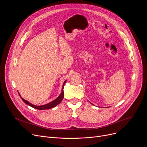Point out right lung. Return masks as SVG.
Wrapping results in <instances>:
<instances>
[{"instance_id": "right-lung-1", "label": "right lung", "mask_w": 147, "mask_h": 147, "mask_svg": "<svg viewBox=\"0 0 147 147\" xmlns=\"http://www.w3.org/2000/svg\"><path fill=\"white\" fill-rule=\"evenodd\" d=\"M67 80H65L64 82V84L63 85V88H62V92H61V94L59 95V96L56 99L54 100V101H52L51 102H49L47 104H45V105H41V106H36V105H34L30 103L29 102H28L27 101H26V100H25L24 99H23L22 97H20L21 98L22 100L23 101H24L26 104L30 105V107H32L33 108H34V109H37V110H48V109H52V108H53L56 107L58 104H59L61 101L64 98V84L65 83ZM19 94V93H18ZM20 95V94H19Z\"/></svg>"}]
</instances>
